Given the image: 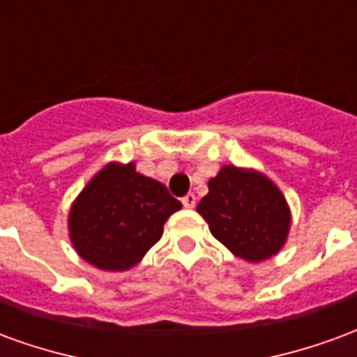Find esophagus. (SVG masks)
Segmentation results:
<instances>
[{
    "instance_id": "1",
    "label": "esophagus",
    "mask_w": 357,
    "mask_h": 357,
    "mask_svg": "<svg viewBox=\"0 0 357 357\" xmlns=\"http://www.w3.org/2000/svg\"><path fill=\"white\" fill-rule=\"evenodd\" d=\"M181 202H183V206L185 208H195V204H197V197H195L193 193H187L183 199H181Z\"/></svg>"
}]
</instances>
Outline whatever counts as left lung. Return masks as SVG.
<instances>
[{
	"label": "left lung",
	"instance_id": "8db88e82",
	"mask_svg": "<svg viewBox=\"0 0 357 357\" xmlns=\"http://www.w3.org/2000/svg\"><path fill=\"white\" fill-rule=\"evenodd\" d=\"M197 212L210 233L247 262L275 256L291 229V210L279 187L260 172L237 166H224L210 179Z\"/></svg>",
	"mask_w": 357,
	"mask_h": 357
}]
</instances>
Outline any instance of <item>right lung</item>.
<instances>
[{"label": "right lung", "mask_w": 357, "mask_h": 357, "mask_svg": "<svg viewBox=\"0 0 357 357\" xmlns=\"http://www.w3.org/2000/svg\"><path fill=\"white\" fill-rule=\"evenodd\" d=\"M179 208L181 202L160 181L135 172V164L110 162L74 201L70 241L95 268L126 271L162 237L164 222Z\"/></svg>", "instance_id": "1"}]
</instances>
